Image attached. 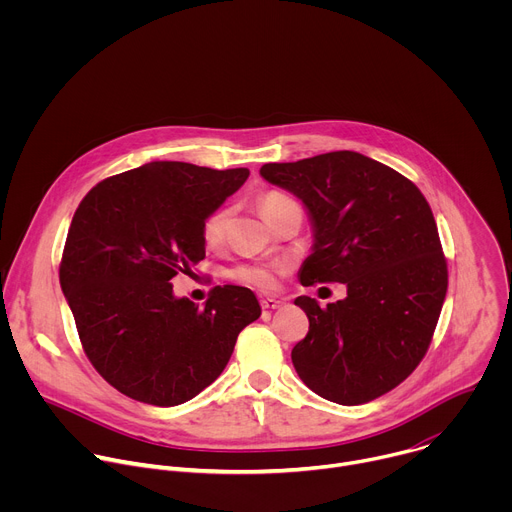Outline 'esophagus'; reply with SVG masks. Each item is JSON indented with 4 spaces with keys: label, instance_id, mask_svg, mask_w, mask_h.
<instances>
[{
    "label": "esophagus",
    "instance_id": "obj_1",
    "mask_svg": "<svg viewBox=\"0 0 512 512\" xmlns=\"http://www.w3.org/2000/svg\"><path fill=\"white\" fill-rule=\"evenodd\" d=\"M261 306H263V310H277V308L283 306V302H281V300H275V298H263V300H261Z\"/></svg>",
    "mask_w": 512,
    "mask_h": 512
}]
</instances>
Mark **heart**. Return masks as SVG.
Masks as SVG:
<instances>
[{
    "label": "heart",
    "instance_id": "b5f03b06",
    "mask_svg": "<svg viewBox=\"0 0 512 512\" xmlns=\"http://www.w3.org/2000/svg\"><path fill=\"white\" fill-rule=\"evenodd\" d=\"M294 200H289L285 194L281 192H263L259 198H257V204H259V210L261 214L265 216V221L271 225L273 218ZM229 221H231V208L223 206V208H216L214 212H210L204 223H202V239L208 247L216 249L221 247L225 243V237H227V229H229ZM277 273H279V267L277 265H241L235 269V279L243 281V283H249V285H255V287H273L275 281H277Z\"/></svg>",
    "mask_w": 512,
    "mask_h": 512
}]
</instances>
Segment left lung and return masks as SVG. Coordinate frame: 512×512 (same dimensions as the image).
I'll use <instances>...</instances> for the list:
<instances>
[{"label":"left lung","mask_w":512,"mask_h":512,"mask_svg":"<svg viewBox=\"0 0 512 512\" xmlns=\"http://www.w3.org/2000/svg\"><path fill=\"white\" fill-rule=\"evenodd\" d=\"M259 174L308 210L314 245L302 285L346 283V298L326 308L296 298L310 320L291 350L296 373L340 405L389 393L425 356L448 291L425 196L393 168L348 150L265 164Z\"/></svg>","instance_id":"8db88e82"}]
</instances>
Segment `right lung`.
I'll return each instance as SVG.
<instances>
[{
	"mask_svg": "<svg viewBox=\"0 0 512 512\" xmlns=\"http://www.w3.org/2000/svg\"><path fill=\"white\" fill-rule=\"evenodd\" d=\"M249 178L150 162L99 182L68 229L60 287L97 373L158 407L190 401L227 367L239 332L261 316L255 294L218 285L200 310L172 277L204 259V218Z\"/></svg>",
	"mask_w": 512,
	"mask_h": 512,
	"instance_id": "right-lung-1",
	"label": "right lung"
}]
</instances>
